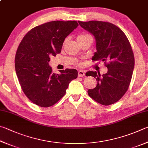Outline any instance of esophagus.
<instances>
[{
    "mask_svg": "<svg viewBox=\"0 0 148 148\" xmlns=\"http://www.w3.org/2000/svg\"><path fill=\"white\" fill-rule=\"evenodd\" d=\"M85 75V72L82 70H80L78 71V77H82Z\"/></svg>",
    "mask_w": 148,
    "mask_h": 148,
    "instance_id": "1",
    "label": "esophagus"
}]
</instances>
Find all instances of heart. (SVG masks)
I'll list each match as a JSON object with an SVG mask.
<instances>
[{
  "label": "heart",
  "instance_id": "b5f03b06",
  "mask_svg": "<svg viewBox=\"0 0 148 148\" xmlns=\"http://www.w3.org/2000/svg\"><path fill=\"white\" fill-rule=\"evenodd\" d=\"M90 36V35H89V34H80L77 36V40H81V39L83 38L84 37H86V36Z\"/></svg>",
  "mask_w": 148,
  "mask_h": 148
}]
</instances>
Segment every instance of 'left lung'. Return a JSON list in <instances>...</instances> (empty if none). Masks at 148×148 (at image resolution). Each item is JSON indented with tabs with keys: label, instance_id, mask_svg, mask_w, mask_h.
Segmentation results:
<instances>
[{
	"label": "left lung",
	"instance_id": "left-lung-1",
	"mask_svg": "<svg viewBox=\"0 0 148 148\" xmlns=\"http://www.w3.org/2000/svg\"><path fill=\"white\" fill-rule=\"evenodd\" d=\"M79 25L94 36L96 50L93 61L104 62L108 68L107 73L88 71L97 86L88 90L89 96L103 105L118 101L129 88L134 66V54L125 34L112 23L99 21H79Z\"/></svg>",
	"mask_w": 148,
	"mask_h": 148
}]
</instances>
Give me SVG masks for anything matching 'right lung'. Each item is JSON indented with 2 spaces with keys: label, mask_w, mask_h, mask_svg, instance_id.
Returning a JSON list of instances; mask_svg holds the SVG:
<instances>
[{
  "label": "right lung",
  "mask_w": 148,
  "mask_h": 148,
  "mask_svg": "<svg viewBox=\"0 0 148 148\" xmlns=\"http://www.w3.org/2000/svg\"><path fill=\"white\" fill-rule=\"evenodd\" d=\"M75 21H54L33 28L21 41L15 67L23 92L33 103L49 107L64 96L78 72L75 69L53 73L49 62L60 53L65 38L78 27Z\"/></svg>",
  "instance_id": "obj_1"
}]
</instances>
